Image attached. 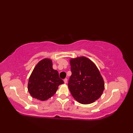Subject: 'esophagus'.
<instances>
[{
  "mask_svg": "<svg viewBox=\"0 0 133 133\" xmlns=\"http://www.w3.org/2000/svg\"><path fill=\"white\" fill-rule=\"evenodd\" d=\"M63 81H64V83H67V78H65L63 80Z\"/></svg>",
  "mask_w": 133,
  "mask_h": 133,
  "instance_id": "1",
  "label": "esophagus"
}]
</instances>
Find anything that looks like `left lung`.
I'll return each mask as SVG.
<instances>
[{"mask_svg":"<svg viewBox=\"0 0 133 133\" xmlns=\"http://www.w3.org/2000/svg\"><path fill=\"white\" fill-rule=\"evenodd\" d=\"M72 74L68 86L72 97L81 104H90L100 98L104 89L103 79L95 63L85 56L70 60Z\"/></svg>","mask_w":133,"mask_h":133,"instance_id":"left-lung-1","label":"left lung"}]
</instances>
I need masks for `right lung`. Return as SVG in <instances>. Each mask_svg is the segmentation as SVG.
Instances as JSON below:
<instances>
[{"label":"right lung","mask_w":133,"mask_h":133,"mask_svg":"<svg viewBox=\"0 0 133 133\" xmlns=\"http://www.w3.org/2000/svg\"><path fill=\"white\" fill-rule=\"evenodd\" d=\"M64 83L58 71L52 68L49 58L39 61L34 69L28 83V91L34 98L46 101L55 94L58 86Z\"/></svg>","instance_id":"1"}]
</instances>
